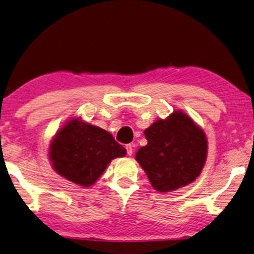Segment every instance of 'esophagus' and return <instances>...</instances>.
<instances>
[{
  "label": "esophagus",
  "instance_id": "1",
  "mask_svg": "<svg viewBox=\"0 0 254 254\" xmlns=\"http://www.w3.org/2000/svg\"><path fill=\"white\" fill-rule=\"evenodd\" d=\"M125 148H127V155H132L133 154V145L132 144H129V145H127V146H125Z\"/></svg>",
  "mask_w": 254,
  "mask_h": 254
}]
</instances>
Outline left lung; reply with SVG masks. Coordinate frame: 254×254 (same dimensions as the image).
<instances>
[{"mask_svg": "<svg viewBox=\"0 0 254 254\" xmlns=\"http://www.w3.org/2000/svg\"><path fill=\"white\" fill-rule=\"evenodd\" d=\"M144 133L147 145L137 151L136 160L155 190L172 191L195 181L205 164L208 141L187 114L175 110Z\"/></svg>", "mask_w": 254, "mask_h": 254, "instance_id": "obj_1", "label": "left lung"}]
</instances>
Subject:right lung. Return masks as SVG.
<instances>
[{"instance_id": "right-lung-1", "label": "right lung", "mask_w": 254, "mask_h": 254, "mask_svg": "<svg viewBox=\"0 0 254 254\" xmlns=\"http://www.w3.org/2000/svg\"><path fill=\"white\" fill-rule=\"evenodd\" d=\"M127 150L113 134L99 127L72 118L53 137L49 148L53 170L70 182L90 187L110 161Z\"/></svg>"}]
</instances>
